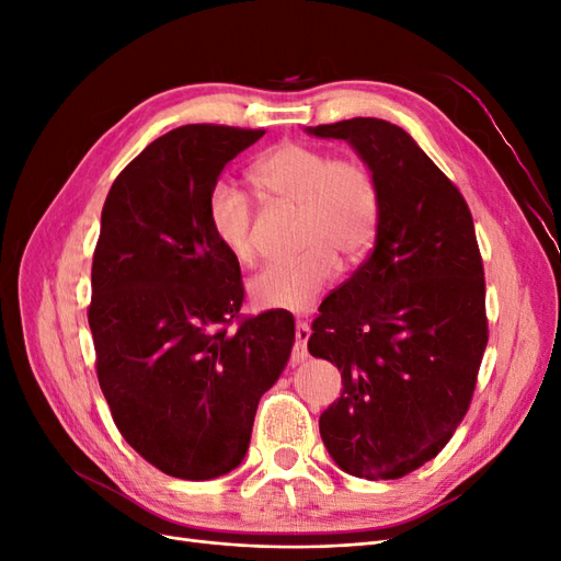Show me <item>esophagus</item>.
Listing matches in <instances>:
<instances>
[{"instance_id":"1","label":"esophagus","mask_w":561,"mask_h":561,"mask_svg":"<svg viewBox=\"0 0 561 561\" xmlns=\"http://www.w3.org/2000/svg\"><path fill=\"white\" fill-rule=\"evenodd\" d=\"M309 336H311L309 322L297 320V325H295V348H293V360H295V363L307 360V355H309V353H307Z\"/></svg>"}]
</instances>
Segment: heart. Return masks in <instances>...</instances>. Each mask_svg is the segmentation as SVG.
<instances>
[{
    "mask_svg": "<svg viewBox=\"0 0 561 561\" xmlns=\"http://www.w3.org/2000/svg\"><path fill=\"white\" fill-rule=\"evenodd\" d=\"M252 182L276 203L299 210L295 257L266 264L250 280L260 309L307 311L332 283L342 257L360 262L377 239L381 190L360 159H334L332 151L283 142L252 165ZM208 222L217 243L236 262L254 260V206L233 184L219 182L208 196Z\"/></svg>",
    "mask_w": 561,
    "mask_h": 561,
    "instance_id": "b5f03b06",
    "label": "heart"
}]
</instances>
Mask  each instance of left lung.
I'll use <instances>...</instances> for the list:
<instances>
[{
  "label": "left lung",
  "instance_id": "1",
  "mask_svg": "<svg viewBox=\"0 0 561 561\" xmlns=\"http://www.w3.org/2000/svg\"><path fill=\"white\" fill-rule=\"evenodd\" d=\"M309 133L351 142L381 190L375 250L311 325L309 353L344 386L320 437L355 478L398 480L443 451L478 383L489 322L472 215L400 126L355 116Z\"/></svg>",
  "mask_w": 561,
  "mask_h": 561
}]
</instances>
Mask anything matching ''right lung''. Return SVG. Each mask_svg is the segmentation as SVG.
I'll return each instance as SVG.
<instances>
[{
  "instance_id": "obj_1",
  "label": "right lung",
  "mask_w": 561,
  "mask_h": 561,
  "mask_svg": "<svg viewBox=\"0 0 561 561\" xmlns=\"http://www.w3.org/2000/svg\"><path fill=\"white\" fill-rule=\"evenodd\" d=\"M262 135L180 126L118 173L103 206L89 304L98 381L118 433L171 478L213 480L243 461L293 351V313L241 316V266L208 222L219 173Z\"/></svg>"
}]
</instances>
